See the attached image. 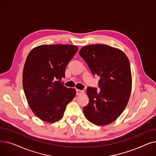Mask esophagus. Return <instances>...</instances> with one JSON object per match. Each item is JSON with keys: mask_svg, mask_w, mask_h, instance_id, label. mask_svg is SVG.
I'll list each match as a JSON object with an SVG mask.
<instances>
[{"mask_svg": "<svg viewBox=\"0 0 156 156\" xmlns=\"http://www.w3.org/2000/svg\"><path fill=\"white\" fill-rule=\"evenodd\" d=\"M76 93L77 95H80L84 93V91L82 90H79V89H76Z\"/></svg>", "mask_w": 156, "mask_h": 156, "instance_id": "esophagus-1", "label": "esophagus"}]
</instances>
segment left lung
<instances>
[{
	"label": "left lung",
	"mask_w": 156,
	"mask_h": 156,
	"mask_svg": "<svg viewBox=\"0 0 156 156\" xmlns=\"http://www.w3.org/2000/svg\"><path fill=\"white\" fill-rule=\"evenodd\" d=\"M79 55L92 74L100 77L99 91L87 88L89 101L83 113L94 125H108L120 116L129 102L132 85L129 60L121 50L103 44L85 46Z\"/></svg>",
	"instance_id": "left-lung-1"
}]
</instances>
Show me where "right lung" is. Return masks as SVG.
I'll list each match as a JSON object with an SVG mask.
<instances>
[{"label": "right lung", "mask_w": 156, "mask_h": 156, "mask_svg": "<svg viewBox=\"0 0 156 156\" xmlns=\"http://www.w3.org/2000/svg\"><path fill=\"white\" fill-rule=\"evenodd\" d=\"M77 50V46L71 44H42L27 55L23 73V89L31 109L40 120L58 122L75 98L76 89L67 88L60 81Z\"/></svg>", "instance_id": "right-lung-1"}]
</instances>
